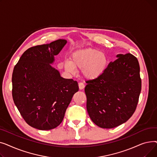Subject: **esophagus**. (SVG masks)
Segmentation results:
<instances>
[{"instance_id":"esophagus-1","label":"esophagus","mask_w":157,"mask_h":157,"mask_svg":"<svg viewBox=\"0 0 157 157\" xmlns=\"http://www.w3.org/2000/svg\"><path fill=\"white\" fill-rule=\"evenodd\" d=\"M85 86V84H84V83H81V82H80V83H79V88L80 90L84 89Z\"/></svg>"}]
</instances>
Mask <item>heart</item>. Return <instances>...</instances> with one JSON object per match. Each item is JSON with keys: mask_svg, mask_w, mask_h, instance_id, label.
Returning a JSON list of instances; mask_svg holds the SVG:
<instances>
[{"mask_svg": "<svg viewBox=\"0 0 157 157\" xmlns=\"http://www.w3.org/2000/svg\"><path fill=\"white\" fill-rule=\"evenodd\" d=\"M108 64V56L96 49L85 48L76 51L71 56V60L63 62V67L70 73L76 69L83 70V75L88 79H95L102 76Z\"/></svg>", "mask_w": 157, "mask_h": 157, "instance_id": "heart-1", "label": "heart"}]
</instances>
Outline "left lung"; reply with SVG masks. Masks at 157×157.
Returning <instances> with one entry per match:
<instances>
[{"instance_id": "obj_1", "label": "left lung", "mask_w": 157, "mask_h": 157, "mask_svg": "<svg viewBox=\"0 0 157 157\" xmlns=\"http://www.w3.org/2000/svg\"><path fill=\"white\" fill-rule=\"evenodd\" d=\"M117 57L102 76L86 81L85 88L89 116L104 128L117 127L132 116L141 90L137 58L130 53Z\"/></svg>"}]
</instances>
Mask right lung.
Here are the masks:
<instances>
[{"label":"right lung","mask_w":157,"mask_h":157,"mask_svg":"<svg viewBox=\"0 0 157 157\" xmlns=\"http://www.w3.org/2000/svg\"><path fill=\"white\" fill-rule=\"evenodd\" d=\"M66 43V40L59 39L31 47L14 67V102L27 124L39 130L59 126L74 94L79 90L76 81L63 78L50 65Z\"/></svg>","instance_id":"obj_1"}]
</instances>
